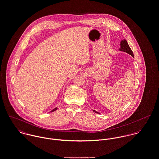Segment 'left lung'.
I'll list each match as a JSON object with an SVG mask.
<instances>
[{"instance_id":"8db88e82","label":"left lung","mask_w":159,"mask_h":159,"mask_svg":"<svg viewBox=\"0 0 159 159\" xmlns=\"http://www.w3.org/2000/svg\"><path fill=\"white\" fill-rule=\"evenodd\" d=\"M119 50L120 51H122V52H125L128 54L130 55L132 57H134V54H133V52L132 51V50L130 49V47L129 46L128 42L126 41V39H123L121 41L120 43V48H119ZM95 113H97V114H100L98 113V112L95 111H93Z\"/></svg>"}]
</instances>
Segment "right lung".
Segmentation results:
<instances>
[{
    "label": "right lung",
    "mask_w": 159,
    "mask_h": 159,
    "mask_svg": "<svg viewBox=\"0 0 159 159\" xmlns=\"http://www.w3.org/2000/svg\"><path fill=\"white\" fill-rule=\"evenodd\" d=\"M57 109H58V108H57V107H55V109H53V110H52V111H50V112H54V111H57Z\"/></svg>",
    "instance_id": "1"
}]
</instances>
